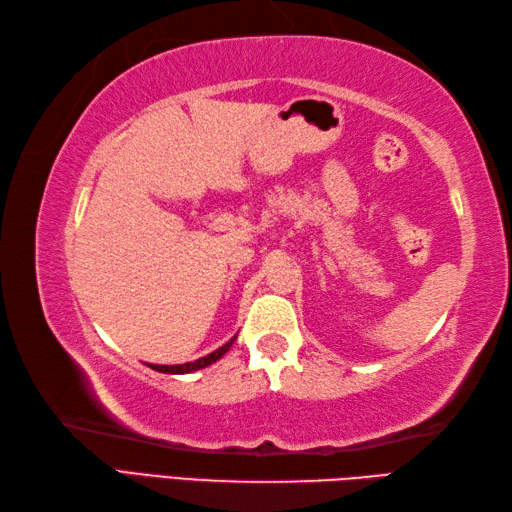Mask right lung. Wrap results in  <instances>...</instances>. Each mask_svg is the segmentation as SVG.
Returning <instances> with one entry per match:
<instances>
[{
  "mask_svg": "<svg viewBox=\"0 0 512 512\" xmlns=\"http://www.w3.org/2000/svg\"><path fill=\"white\" fill-rule=\"evenodd\" d=\"M237 339V335L230 339V342H226L222 348H217L215 353H210L206 357H199L195 359V362H188V364H175V366H159V364H148L153 370H157V373H168V375H184V373H193V370H199V368H206L210 364H215L219 357H224L228 353V348L233 346V342Z\"/></svg>",
  "mask_w": 512,
  "mask_h": 512,
  "instance_id": "obj_1",
  "label": "right lung"
}]
</instances>
